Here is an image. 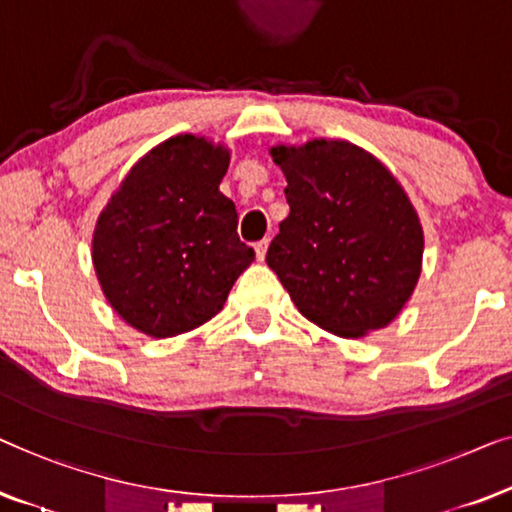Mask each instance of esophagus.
<instances>
[{"instance_id": "obj_1", "label": "esophagus", "mask_w": 512, "mask_h": 512, "mask_svg": "<svg viewBox=\"0 0 512 512\" xmlns=\"http://www.w3.org/2000/svg\"><path fill=\"white\" fill-rule=\"evenodd\" d=\"M266 248H269V241H266V239H262V241H257V243H255V255H257L259 262H264V257H266Z\"/></svg>"}]
</instances>
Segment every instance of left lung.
Here are the masks:
<instances>
[{"mask_svg":"<svg viewBox=\"0 0 512 512\" xmlns=\"http://www.w3.org/2000/svg\"><path fill=\"white\" fill-rule=\"evenodd\" d=\"M287 178L290 215L266 264L299 313L357 338L397 318L422 269L417 213L390 171L348 141L271 148Z\"/></svg>","mask_w":512,"mask_h":512,"instance_id":"8db88e82","label":"left lung"}]
</instances>
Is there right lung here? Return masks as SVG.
<instances>
[{
  "label": "right lung",
  "mask_w": 512,
  "mask_h": 512,
  "mask_svg": "<svg viewBox=\"0 0 512 512\" xmlns=\"http://www.w3.org/2000/svg\"><path fill=\"white\" fill-rule=\"evenodd\" d=\"M227 167L229 150L174 136L134 164L99 215L92 262L127 325L155 338L204 325L253 264L234 201L218 190Z\"/></svg>",
  "instance_id": "obj_1"
}]
</instances>
